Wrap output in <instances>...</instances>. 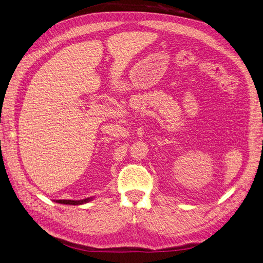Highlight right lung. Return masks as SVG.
Masks as SVG:
<instances>
[{
  "label": "right lung",
  "instance_id": "1",
  "mask_svg": "<svg viewBox=\"0 0 263 263\" xmlns=\"http://www.w3.org/2000/svg\"><path fill=\"white\" fill-rule=\"evenodd\" d=\"M92 198H87V199H84V200H78V201H74V200H57L55 202L58 203H61V204H70V205H80L83 204V203H87L91 200Z\"/></svg>",
  "mask_w": 263,
  "mask_h": 263
}]
</instances>
